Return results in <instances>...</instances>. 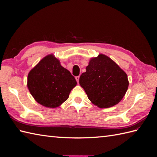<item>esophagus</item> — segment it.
Instances as JSON below:
<instances>
[{
    "label": "esophagus",
    "instance_id": "34e87169",
    "mask_svg": "<svg viewBox=\"0 0 157 157\" xmlns=\"http://www.w3.org/2000/svg\"><path fill=\"white\" fill-rule=\"evenodd\" d=\"M79 78H80L79 76H77V77H75V79H76V80H77V82L78 83V82H79Z\"/></svg>",
    "mask_w": 157,
    "mask_h": 157
}]
</instances>
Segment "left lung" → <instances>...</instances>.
Masks as SVG:
<instances>
[{
    "label": "left lung",
    "instance_id": "obj_1",
    "mask_svg": "<svg viewBox=\"0 0 157 157\" xmlns=\"http://www.w3.org/2000/svg\"><path fill=\"white\" fill-rule=\"evenodd\" d=\"M86 69L80 75L79 84L94 105L109 108L122 100L129 81L126 73L115 61L100 54L90 59Z\"/></svg>",
    "mask_w": 157,
    "mask_h": 157
}]
</instances>
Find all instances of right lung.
<instances>
[{
	"mask_svg": "<svg viewBox=\"0 0 157 157\" xmlns=\"http://www.w3.org/2000/svg\"><path fill=\"white\" fill-rule=\"evenodd\" d=\"M77 84L59 60L54 54H49L29 71L27 85L37 103L46 107L56 108L67 100Z\"/></svg>",
	"mask_w": 157,
	"mask_h": 157,
	"instance_id": "right-lung-1",
	"label": "right lung"
}]
</instances>
